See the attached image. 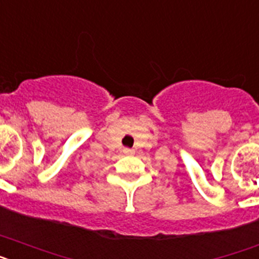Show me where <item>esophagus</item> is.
Segmentation results:
<instances>
[{
  "mask_svg": "<svg viewBox=\"0 0 259 259\" xmlns=\"http://www.w3.org/2000/svg\"><path fill=\"white\" fill-rule=\"evenodd\" d=\"M123 154H125V155H132V154H134V150L123 149Z\"/></svg>",
  "mask_w": 259,
  "mask_h": 259,
  "instance_id": "34e87169",
  "label": "esophagus"
}]
</instances>
